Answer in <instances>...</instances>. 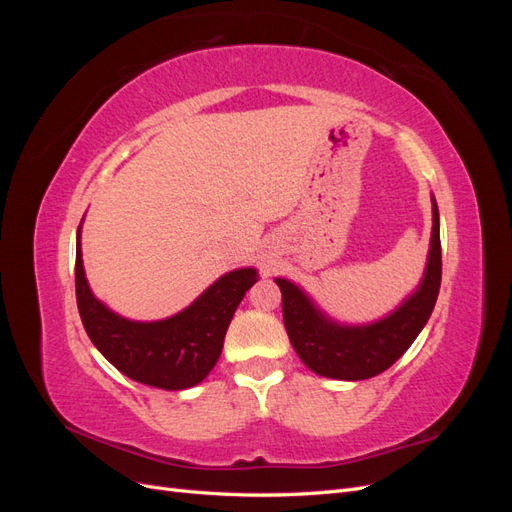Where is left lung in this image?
<instances>
[{"label":"left lung","mask_w":512,"mask_h":512,"mask_svg":"<svg viewBox=\"0 0 512 512\" xmlns=\"http://www.w3.org/2000/svg\"><path fill=\"white\" fill-rule=\"evenodd\" d=\"M431 241L421 284L391 314L367 324L337 322L309 294L284 277H275L282 290V312L290 344L299 359L318 376L333 380H367L389 369L427 324L442 280L440 213L431 196Z\"/></svg>","instance_id":"obj_1"}]
</instances>
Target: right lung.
<instances>
[{"instance_id":"1","label":"right lung","mask_w":512,"mask_h":512,"mask_svg":"<svg viewBox=\"0 0 512 512\" xmlns=\"http://www.w3.org/2000/svg\"><path fill=\"white\" fill-rule=\"evenodd\" d=\"M83 224V222H81ZM76 303L83 327L104 359L134 382L164 391L192 389L218 363L228 324L245 292L258 282L254 267L218 277L196 301L162 320H130L106 307L89 288L76 232Z\"/></svg>"}]
</instances>
